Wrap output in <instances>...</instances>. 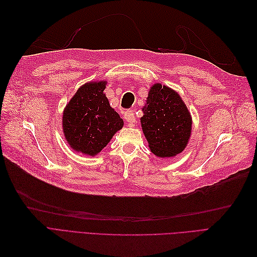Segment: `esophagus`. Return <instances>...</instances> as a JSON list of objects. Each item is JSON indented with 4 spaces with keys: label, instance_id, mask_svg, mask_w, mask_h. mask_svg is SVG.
Instances as JSON below:
<instances>
[{
    "label": "esophagus",
    "instance_id": "1",
    "mask_svg": "<svg viewBox=\"0 0 257 257\" xmlns=\"http://www.w3.org/2000/svg\"><path fill=\"white\" fill-rule=\"evenodd\" d=\"M124 120L126 121L130 126H133L136 123V118H135V113L133 110H127L124 112Z\"/></svg>",
    "mask_w": 257,
    "mask_h": 257
}]
</instances>
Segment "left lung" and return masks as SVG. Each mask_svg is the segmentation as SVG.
I'll use <instances>...</instances> for the list:
<instances>
[{"label":"left lung","instance_id":"left-lung-1","mask_svg":"<svg viewBox=\"0 0 257 257\" xmlns=\"http://www.w3.org/2000/svg\"><path fill=\"white\" fill-rule=\"evenodd\" d=\"M141 118L143 133L151 152L158 158H173L188 146L192 116L179 93L154 83L148 93Z\"/></svg>","mask_w":257,"mask_h":257}]
</instances>
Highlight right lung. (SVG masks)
Returning a JSON list of instances; mask_svg holds the SVG:
<instances>
[{"instance_id":"add662e5","label":"right lung","mask_w":257,"mask_h":257,"mask_svg":"<svg viewBox=\"0 0 257 257\" xmlns=\"http://www.w3.org/2000/svg\"><path fill=\"white\" fill-rule=\"evenodd\" d=\"M106 80L82 84L66 104L62 116L68 146L89 157L102 151L124 124L106 97Z\"/></svg>"}]
</instances>
